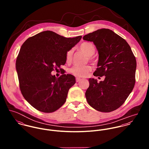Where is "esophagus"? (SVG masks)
<instances>
[{
	"mask_svg": "<svg viewBox=\"0 0 149 149\" xmlns=\"http://www.w3.org/2000/svg\"><path fill=\"white\" fill-rule=\"evenodd\" d=\"M81 80V79L80 78H79V77H76V82H79Z\"/></svg>",
	"mask_w": 149,
	"mask_h": 149,
	"instance_id": "34e87169",
	"label": "esophagus"
}]
</instances>
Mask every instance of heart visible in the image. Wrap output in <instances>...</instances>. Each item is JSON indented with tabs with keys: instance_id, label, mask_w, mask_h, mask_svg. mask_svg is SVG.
<instances>
[{
	"instance_id": "1",
	"label": "heart",
	"mask_w": 149,
	"mask_h": 149,
	"mask_svg": "<svg viewBox=\"0 0 149 149\" xmlns=\"http://www.w3.org/2000/svg\"><path fill=\"white\" fill-rule=\"evenodd\" d=\"M80 50L83 52L89 60L92 59L91 56L95 53V47L94 45L89 42H83L79 46ZM73 50H69L66 54V61L67 63H70L73 57ZM92 69V68L89 65L85 66H79L74 65L70 69V72L74 76L79 77H83L86 76Z\"/></svg>"
}]
</instances>
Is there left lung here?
<instances>
[{"instance_id": "left-lung-1", "label": "left lung", "mask_w": 149, "mask_h": 149, "mask_svg": "<svg viewBox=\"0 0 149 149\" xmlns=\"http://www.w3.org/2000/svg\"><path fill=\"white\" fill-rule=\"evenodd\" d=\"M83 40L93 42L99 52L98 67L93 75L105 76L100 83L89 79L87 102L100 112L116 110L125 103L135 85V57L126 41L109 29H99L84 36Z\"/></svg>"}]
</instances>
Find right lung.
Returning a JSON list of instances; mask_svg holds the SVG:
<instances>
[{"label": "right lung", "mask_w": 149, "mask_h": 149, "mask_svg": "<svg viewBox=\"0 0 149 149\" xmlns=\"http://www.w3.org/2000/svg\"><path fill=\"white\" fill-rule=\"evenodd\" d=\"M82 36L66 38L45 31L29 38L22 45L16 60L19 88L26 100L36 109L53 112L66 102L69 89L76 83L70 74L59 77L51 72L66 63V54ZM58 70V69H57Z\"/></svg>", "instance_id": "1"}]
</instances>
